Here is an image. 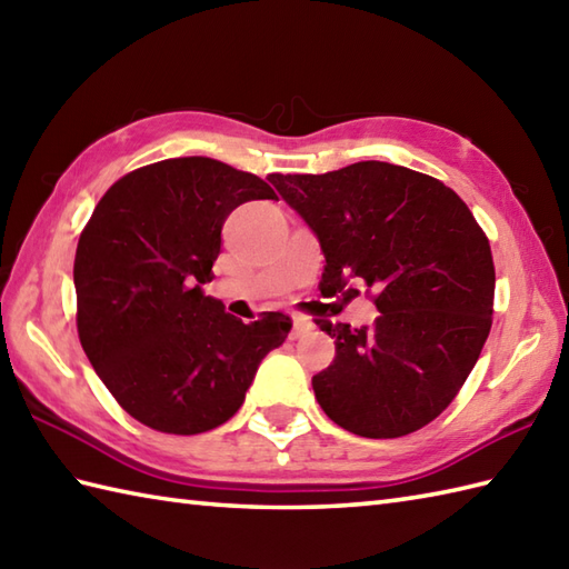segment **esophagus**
<instances>
[{"instance_id":"1","label":"esophagus","mask_w":569,"mask_h":569,"mask_svg":"<svg viewBox=\"0 0 569 569\" xmlns=\"http://www.w3.org/2000/svg\"><path fill=\"white\" fill-rule=\"evenodd\" d=\"M312 330V322L303 316H293V337H300Z\"/></svg>"}]
</instances>
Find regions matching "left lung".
<instances>
[{"label": "left lung", "instance_id": "1", "mask_svg": "<svg viewBox=\"0 0 569 569\" xmlns=\"http://www.w3.org/2000/svg\"><path fill=\"white\" fill-rule=\"evenodd\" d=\"M269 180L316 232L320 286L373 291V328L316 320L335 337L332 365L312 377L320 408L361 438H403L462 389L493 316V259L462 198L438 178L383 161Z\"/></svg>", "mask_w": 569, "mask_h": 569}]
</instances>
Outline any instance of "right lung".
Segmentation results:
<instances>
[{
	"mask_svg": "<svg viewBox=\"0 0 569 569\" xmlns=\"http://www.w3.org/2000/svg\"><path fill=\"white\" fill-rule=\"evenodd\" d=\"M259 176L188 156L137 168L84 224L72 281L92 369L131 418L171 435L222 426L244 403L261 359L293 322L244 325L204 296L222 224L249 200H273Z\"/></svg>",
	"mask_w": 569,
	"mask_h": 569,
	"instance_id": "1",
	"label": "right lung"
}]
</instances>
